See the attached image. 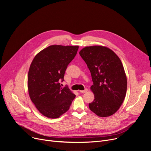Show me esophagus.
<instances>
[{"label": "esophagus", "instance_id": "34e87169", "mask_svg": "<svg viewBox=\"0 0 151 151\" xmlns=\"http://www.w3.org/2000/svg\"><path fill=\"white\" fill-rule=\"evenodd\" d=\"M87 91H88V89L87 88H85L84 90H81L80 93H85L87 92Z\"/></svg>", "mask_w": 151, "mask_h": 151}]
</instances>
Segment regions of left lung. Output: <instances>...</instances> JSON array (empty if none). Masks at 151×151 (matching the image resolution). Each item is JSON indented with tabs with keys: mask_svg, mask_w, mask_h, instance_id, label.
<instances>
[{
	"mask_svg": "<svg viewBox=\"0 0 151 151\" xmlns=\"http://www.w3.org/2000/svg\"><path fill=\"white\" fill-rule=\"evenodd\" d=\"M79 54L91 72L94 94L89 103L90 110L100 117L114 115L122 104L127 91V81L122 62L111 49L103 46L82 48Z\"/></svg>",
	"mask_w": 151,
	"mask_h": 151,
	"instance_id": "1",
	"label": "left lung"
}]
</instances>
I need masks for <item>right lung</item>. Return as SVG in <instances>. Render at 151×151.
<instances>
[{
	"label": "right lung",
	"instance_id": "add662e5",
	"mask_svg": "<svg viewBox=\"0 0 151 151\" xmlns=\"http://www.w3.org/2000/svg\"><path fill=\"white\" fill-rule=\"evenodd\" d=\"M79 46L51 45L37 53L28 73L30 98L45 116L57 118L69 109L75 95L60 82L68 64L75 57Z\"/></svg>",
	"mask_w": 151,
	"mask_h": 151
}]
</instances>
